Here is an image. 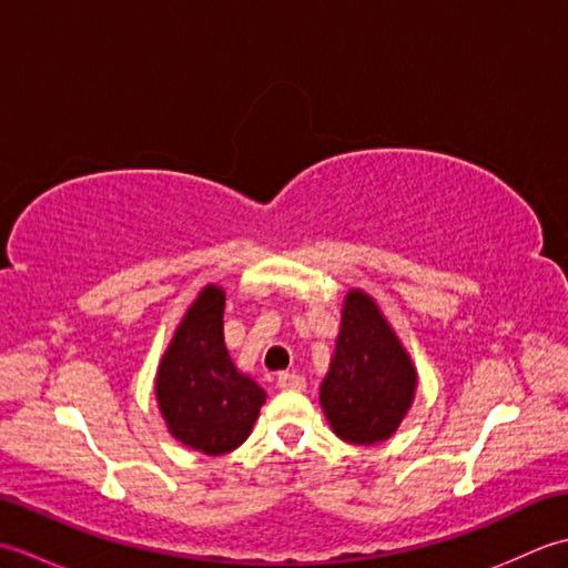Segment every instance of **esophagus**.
<instances>
[{"mask_svg":"<svg viewBox=\"0 0 568 568\" xmlns=\"http://www.w3.org/2000/svg\"><path fill=\"white\" fill-rule=\"evenodd\" d=\"M305 378L291 371H283L281 376H277V388L281 390H305Z\"/></svg>","mask_w":568,"mask_h":568,"instance_id":"obj_1","label":"esophagus"}]
</instances>
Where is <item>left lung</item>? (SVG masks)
Here are the masks:
<instances>
[{
    "mask_svg": "<svg viewBox=\"0 0 568 568\" xmlns=\"http://www.w3.org/2000/svg\"><path fill=\"white\" fill-rule=\"evenodd\" d=\"M415 368L364 293L346 295L342 332L320 403L336 437L352 444L388 439L400 425L415 395Z\"/></svg>",
    "mask_w": 568,
    "mask_h": 568,
    "instance_id": "1",
    "label": "left lung"
}]
</instances>
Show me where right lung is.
Returning a JSON list of instances; mask_svg holds the SVG:
<instances>
[{
    "mask_svg": "<svg viewBox=\"0 0 568 568\" xmlns=\"http://www.w3.org/2000/svg\"><path fill=\"white\" fill-rule=\"evenodd\" d=\"M224 293L207 285L187 310L155 378V397L175 439L220 456L244 442L265 393L239 373L224 346Z\"/></svg>",
    "mask_w": 568,
    "mask_h": 568,
    "instance_id": "add662e5",
    "label": "right lung"
}]
</instances>
